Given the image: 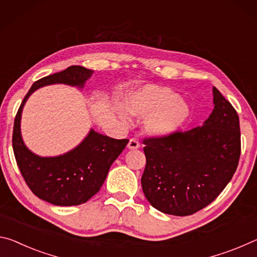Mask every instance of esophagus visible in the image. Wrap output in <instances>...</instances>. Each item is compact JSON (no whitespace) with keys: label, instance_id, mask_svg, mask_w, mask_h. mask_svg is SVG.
Returning <instances> with one entry per match:
<instances>
[{"label":"esophagus","instance_id":"obj_1","mask_svg":"<svg viewBox=\"0 0 257 257\" xmlns=\"http://www.w3.org/2000/svg\"><path fill=\"white\" fill-rule=\"evenodd\" d=\"M127 148L128 149H139L140 148V144L137 139H130L128 144H127Z\"/></svg>","mask_w":257,"mask_h":257}]
</instances>
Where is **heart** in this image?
<instances>
[{"label":"heart","instance_id":"obj_1","mask_svg":"<svg viewBox=\"0 0 257 257\" xmlns=\"http://www.w3.org/2000/svg\"><path fill=\"white\" fill-rule=\"evenodd\" d=\"M125 107L116 108L123 121L130 120V113L145 117L142 128L153 138H168L178 133L190 117V107L178 92L166 86L148 84L128 93Z\"/></svg>","mask_w":257,"mask_h":257}]
</instances>
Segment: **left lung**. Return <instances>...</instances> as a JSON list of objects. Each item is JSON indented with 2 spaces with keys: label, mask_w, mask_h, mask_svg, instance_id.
<instances>
[{
  "label": "left lung",
  "mask_w": 257,
  "mask_h": 257,
  "mask_svg": "<svg viewBox=\"0 0 257 257\" xmlns=\"http://www.w3.org/2000/svg\"><path fill=\"white\" fill-rule=\"evenodd\" d=\"M214 109L204 124L168 138L145 139L142 190L153 207L170 215H191L220 195L240 157L239 116L213 87Z\"/></svg>",
  "instance_id": "8db88e82"
}]
</instances>
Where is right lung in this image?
I'll use <instances>...</instances> for the list:
<instances>
[{
	"label": "right lung",
	"mask_w": 257,
	"mask_h": 257,
	"mask_svg": "<svg viewBox=\"0 0 257 257\" xmlns=\"http://www.w3.org/2000/svg\"><path fill=\"white\" fill-rule=\"evenodd\" d=\"M93 70L82 66H70L33 84L15 118L12 147L17 164L25 182L40 199L57 206H75L86 203L100 190L111 164L121 154L127 139L102 136L90 130L74 149L54 157H41L29 150L22 137L20 121L25 103L34 91L52 84H66L83 89Z\"/></svg>",
	"instance_id": "right-lung-1"
}]
</instances>
